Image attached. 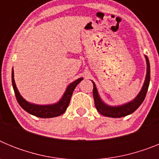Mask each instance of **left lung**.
Segmentation results:
<instances>
[{"label": "left lung", "mask_w": 159, "mask_h": 159, "mask_svg": "<svg viewBox=\"0 0 159 159\" xmlns=\"http://www.w3.org/2000/svg\"><path fill=\"white\" fill-rule=\"evenodd\" d=\"M146 60H147V75L143 88L140 91L139 94L137 95L135 99H134L130 102H127L126 104L118 107H111L105 104L104 102L101 100L100 97L98 94V91L96 89L95 83H93V96L94 101H95V106L99 113L102 116L111 118H121L130 115L131 113L136 111L139 107L142 104V102L145 99L146 95H147V90H148L149 84H150V80H151V67H150V62H149L148 57L145 56Z\"/></svg>", "instance_id": "1"}]
</instances>
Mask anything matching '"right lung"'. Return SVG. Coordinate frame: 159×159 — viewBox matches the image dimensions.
Segmentation results:
<instances>
[{
	"mask_svg": "<svg viewBox=\"0 0 159 159\" xmlns=\"http://www.w3.org/2000/svg\"><path fill=\"white\" fill-rule=\"evenodd\" d=\"M81 80H83V78L78 79L73 83H71L66 89L62 99L57 103L52 105H36L27 102L25 99H23L21 95H20L17 88H16V84H15V80H14L13 70L12 71V84L18 103L28 113L40 118L57 117V116H60L64 114L69 105L74 89L78 85L79 83L81 82Z\"/></svg>",
	"mask_w": 159,
	"mask_h": 159,
	"instance_id": "obj_1",
	"label": "right lung"
}]
</instances>
